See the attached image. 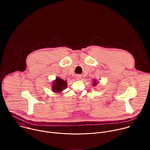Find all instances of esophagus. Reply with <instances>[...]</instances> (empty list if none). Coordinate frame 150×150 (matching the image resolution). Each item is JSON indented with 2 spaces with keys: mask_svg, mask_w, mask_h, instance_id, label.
<instances>
[{
  "mask_svg": "<svg viewBox=\"0 0 150 150\" xmlns=\"http://www.w3.org/2000/svg\"><path fill=\"white\" fill-rule=\"evenodd\" d=\"M81 78V75H77L76 76V79H79V78Z\"/></svg>",
  "mask_w": 150,
  "mask_h": 150,
  "instance_id": "1",
  "label": "esophagus"
}]
</instances>
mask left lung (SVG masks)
<instances>
[{"mask_svg": "<svg viewBox=\"0 0 150 150\" xmlns=\"http://www.w3.org/2000/svg\"><path fill=\"white\" fill-rule=\"evenodd\" d=\"M96 85H97V83H96V81L94 80V83H93V85H94V86H95Z\"/></svg>", "mask_w": 150, "mask_h": 150, "instance_id": "1", "label": "left lung"}]
</instances>
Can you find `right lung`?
<instances>
[{
    "mask_svg": "<svg viewBox=\"0 0 150 150\" xmlns=\"http://www.w3.org/2000/svg\"><path fill=\"white\" fill-rule=\"evenodd\" d=\"M52 84V90L55 93L61 92L67 87V81L60 78H57L56 81H54Z\"/></svg>",
    "mask_w": 150,
    "mask_h": 150,
    "instance_id": "obj_1",
    "label": "right lung"
}]
</instances>
